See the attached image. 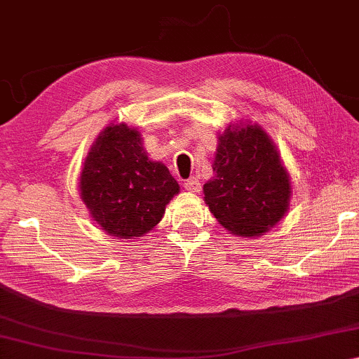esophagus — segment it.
I'll return each mask as SVG.
<instances>
[{
    "label": "esophagus",
    "instance_id": "34e87169",
    "mask_svg": "<svg viewBox=\"0 0 359 359\" xmlns=\"http://www.w3.org/2000/svg\"><path fill=\"white\" fill-rule=\"evenodd\" d=\"M184 187H185V190H189L191 193H200L201 191V184H200V180H198L196 177L187 179Z\"/></svg>",
    "mask_w": 359,
    "mask_h": 359
}]
</instances>
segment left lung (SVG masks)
<instances>
[{"mask_svg": "<svg viewBox=\"0 0 359 359\" xmlns=\"http://www.w3.org/2000/svg\"><path fill=\"white\" fill-rule=\"evenodd\" d=\"M212 170L203 187L204 203L235 236L265 235L286 215L291 177L260 124L240 121L219 133Z\"/></svg>", "mask_w": 359, "mask_h": 359, "instance_id": "1", "label": "left lung"}]
</instances>
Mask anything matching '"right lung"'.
<instances>
[{
	"label": "right lung",
	"mask_w": 359,
	"mask_h": 359,
	"mask_svg": "<svg viewBox=\"0 0 359 359\" xmlns=\"http://www.w3.org/2000/svg\"><path fill=\"white\" fill-rule=\"evenodd\" d=\"M180 187L149 158L137 128L111 123L97 135L79 172V196L107 235L137 240L163 219Z\"/></svg>",
	"instance_id": "obj_1"
}]
</instances>
